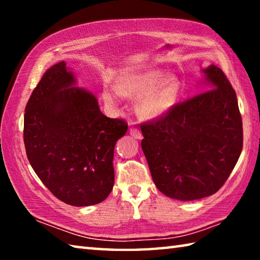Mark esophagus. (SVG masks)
Segmentation results:
<instances>
[{
	"instance_id": "obj_1",
	"label": "esophagus",
	"mask_w": 260,
	"mask_h": 260,
	"mask_svg": "<svg viewBox=\"0 0 260 260\" xmlns=\"http://www.w3.org/2000/svg\"><path fill=\"white\" fill-rule=\"evenodd\" d=\"M129 134L136 140L142 139V134H141V132L138 128H135V127H133V126L129 127Z\"/></svg>"
}]
</instances>
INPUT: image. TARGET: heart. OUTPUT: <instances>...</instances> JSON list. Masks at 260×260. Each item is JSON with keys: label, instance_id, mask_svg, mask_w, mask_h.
Returning <instances> with one entry per match:
<instances>
[{"label": "heart", "instance_id": "1", "mask_svg": "<svg viewBox=\"0 0 260 260\" xmlns=\"http://www.w3.org/2000/svg\"><path fill=\"white\" fill-rule=\"evenodd\" d=\"M165 76L160 69L132 71L120 77L118 85L104 87L102 99L108 105H117L124 95L138 98L136 111L143 119L158 120L167 116L177 105L180 81Z\"/></svg>", "mask_w": 260, "mask_h": 260}]
</instances>
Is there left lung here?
Returning <instances> with one entry per match:
<instances>
[{
    "instance_id": "left-lung-1",
    "label": "left lung",
    "mask_w": 260,
    "mask_h": 260,
    "mask_svg": "<svg viewBox=\"0 0 260 260\" xmlns=\"http://www.w3.org/2000/svg\"><path fill=\"white\" fill-rule=\"evenodd\" d=\"M206 91L142 125L141 147L158 190L193 201L217 192L234 169L243 146L235 90L215 65L202 69Z\"/></svg>"
}]
</instances>
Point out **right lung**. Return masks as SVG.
Wrapping results in <instances>:
<instances>
[{"instance_id":"add662e5","label":"right lung","mask_w":260,"mask_h":260,"mask_svg":"<svg viewBox=\"0 0 260 260\" xmlns=\"http://www.w3.org/2000/svg\"><path fill=\"white\" fill-rule=\"evenodd\" d=\"M77 81L65 61L47 70L26 105L24 142L34 172L57 199L89 206L112 190L114 146L128 127L104 116Z\"/></svg>"}]
</instances>
